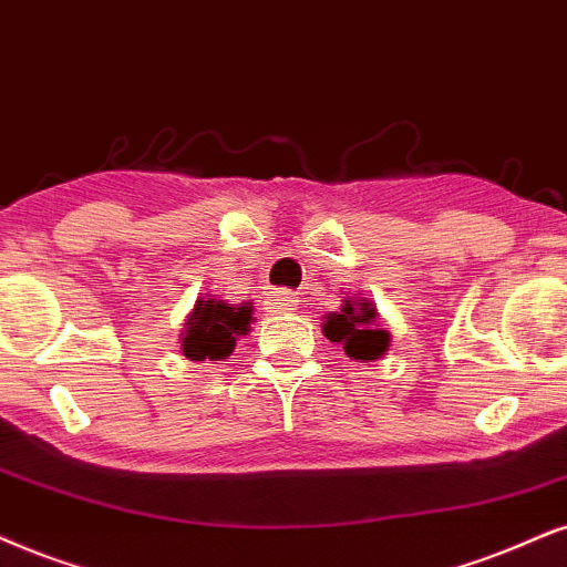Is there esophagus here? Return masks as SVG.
I'll list each match as a JSON object with an SVG mask.
<instances>
[{
  "label": "esophagus",
  "instance_id": "esophagus-1",
  "mask_svg": "<svg viewBox=\"0 0 567 567\" xmlns=\"http://www.w3.org/2000/svg\"><path fill=\"white\" fill-rule=\"evenodd\" d=\"M292 306H296V296L288 290H277L275 296H271V308H277V311H290Z\"/></svg>",
  "mask_w": 567,
  "mask_h": 567
}]
</instances>
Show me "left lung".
<instances>
[{
	"label": "left lung",
	"mask_w": 567,
	"mask_h": 567,
	"mask_svg": "<svg viewBox=\"0 0 567 567\" xmlns=\"http://www.w3.org/2000/svg\"><path fill=\"white\" fill-rule=\"evenodd\" d=\"M374 321L377 311L371 303L346 300V308L340 313H329L327 317L324 334L327 340L340 342L346 353L355 361H374L390 348V332L374 324Z\"/></svg>",
	"instance_id": "left-lung-1"
}]
</instances>
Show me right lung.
Here are the masks:
<instances>
[{
  "label": "right lung",
  "mask_w": 567,
  "mask_h": 567,
  "mask_svg": "<svg viewBox=\"0 0 567 567\" xmlns=\"http://www.w3.org/2000/svg\"><path fill=\"white\" fill-rule=\"evenodd\" d=\"M250 324V306H227L221 300H196L183 337V355L190 361H219L235 348V337L246 334Z\"/></svg>",
  "instance_id": "1"
}]
</instances>
